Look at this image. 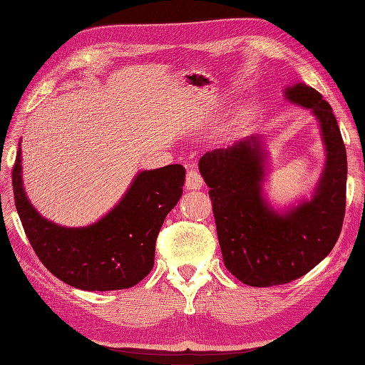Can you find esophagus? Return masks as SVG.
I'll return each instance as SVG.
<instances>
[{"label": "esophagus", "instance_id": "esophagus-1", "mask_svg": "<svg viewBox=\"0 0 365 365\" xmlns=\"http://www.w3.org/2000/svg\"><path fill=\"white\" fill-rule=\"evenodd\" d=\"M204 185V178L201 175V173H199V169L195 168V166H190V169L187 170V180H185V187H187V190H201Z\"/></svg>", "mask_w": 365, "mask_h": 365}]
</instances>
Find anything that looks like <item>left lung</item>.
Returning a JSON list of instances; mask_svg holds the SVG:
<instances>
[{
	"label": "left lung",
	"mask_w": 365,
	"mask_h": 365,
	"mask_svg": "<svg viewBox=\"0 0 365 365\" xmlns=\"http://www.w3.org/2000/svg\"><path fill=\"white\" fill-rule=\"evenodd\" d=\"M287 98L312 109L326 145V168L312 201L278 215L264 202V153L258 138L207 152L199 170L210 188L226 269L256 288L289 283L323 261L337 244L346 205V148L332 107L304 83Z\"/></svg>",
	"instance_id": "left-lung-1"
}]
</instances>
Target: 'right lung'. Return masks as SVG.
Returning <instances> with one entry per match:
<instances>
[{
    "label": "right lung",
    "mask_w": 365,
    "mask_h": 365,
    "mask_svg": "<svg viewBox=\"0 0 365 365\" xmlns=\"http://www.w3.org/2000/svg\"><path fill=\"white\" fill-rule=\"evenodd\" d=\"M20 163L19 148L14 199L26 237L48 272L85 291L126 289L150 274L164 218L182 196V164L140 173L115 209L98 223L74 230L56 226L33 209L21 187Z\"/></svg>",
    "instance_id": "obj_1"
}]
</instances>
